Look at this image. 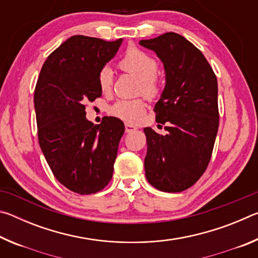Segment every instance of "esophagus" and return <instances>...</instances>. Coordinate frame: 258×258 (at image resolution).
Listing matches in <instances>:
<instances>
[{
    "instance_id": "obj_1",
    "label": "esophagus",
    "mask_w": 258,
    "mask_h": 258,
    "mask_svg": "<svg viewBox=\"0 0 258 258\" xmlns=\"http://www.w3.org/2000/svg\"><path fill=\"white\" fill-rule=\"evenodd\" d=\"M135 130H137V127H135V126L131 125V124H127V123L125 124V132L126 133H131V132H133V131H135Z\"/></svg>"
}]
</instances>
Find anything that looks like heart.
Here are the masks:
<instances>
[{"instance_id":"obj_1","label":"heart","mask_w":258,"mask_h":258,"mask_svg":"<svg viewBox=\"0 0 258 258\" xmlns=\"http://www.w3.org/2000/svg\"><path fill=\"white\" fill-rule=\"evenodd\" d=\"M158 61L155 56L150 55L138 47H130L123 58L119 61L121 71L137 76L140 80L139 92L143 93L147 98L152 99L159 94L160 82L157 76ZM98 84L101 92L108 94L111 92L113 85V73L109 67L104 66L98 74ZM146 111V103L141 99L137 100H118L110 108V112L118 118L137 123Z\"/></svg>"}]
</instances>
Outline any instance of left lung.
Returning <instances> with one entry per match:
<instances>
[{
  "label": "left lung",
  "instance_id": "left-lung-1",
  "mask_svg": "<svg viewBox=\"0 0 258 258\" xmlns=\"http://www.w3.org/2000/svg\"><path fill=\"white\" fill-rule=\"evenodd\" d=\"M140 44L163 61L166 85L156 103V121L166 135L146 127L148 182L164 192L189 189L206 171L218 130L217 80L202 51L176 33Z\"/></svg>",
  "mask_w": 258,
  "mask_h": 258
}]
</instances>
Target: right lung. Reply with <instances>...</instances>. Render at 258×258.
Here are the masks:
<instances>
[{
	"instance_id": "obj_1",
	"label": "right lung",
	"mask_w": 258,
	"mask_h": 258,
	"mask_svg": "<svg viewBox=\"0 0 258 258\" xmlns=\"http://www.w3.org/2000/svg\"><path fill=\"white\" fill-rule=\"evenodd\" d=\"M75 35L47 56L34 92L38 142L53 175L80 195L102 190L112 177L125 126L116 117L86 119V102L101 97L98 74L121 44Z\"/></svg>"
}]
</instances>
